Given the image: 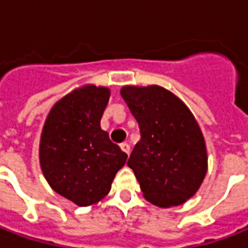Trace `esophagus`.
<instances>
[{"instance_id": "34e87169", "label": "esophagus", "mask_w": 248, "mask_h": 248, "mask_svg": "<svg viewBox=\"0 0 248 248\" xmlns=\"http://www.w3.org/2000/svg\"><path fill=\"white\" fill-rule=\"evenodd\" d=\"M121 150L124 151V153H126L127 155H129V153H130V146L129 143H121Z\"/></svg>"}]
</instances>
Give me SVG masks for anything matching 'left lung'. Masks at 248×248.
Returning a JSON list of instances; mask_svg holds the SVG:
<instances>
[{"label":"left lung","mask_w":248,"mask_h":248,"mask_svg":"<svg viewBox=\"0 0 248 248\" xmlns=\"http://www.w3.org/2000/svg\"><path fill=\"white\" fill-rule=\"evenodd\" d=\"M121 95L138 122L140 140L130 154L143 197L158 207L179 206L198 191L207 151L186 105L165 87L124 86Z\"/></svg>","instance_id":"left-lung-1"}]
</instances>
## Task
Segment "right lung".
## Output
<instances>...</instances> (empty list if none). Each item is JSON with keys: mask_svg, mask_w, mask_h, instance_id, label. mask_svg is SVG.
I'll return each instance as SVG.
<instances>
[{"mask_svg": "<svg viewBox=\"0 0 248 248\" xmlns=\"http://www.w3.org/2000/svg\"><path fill=\"white\" fill-rule=\"evenodd\" d=\"M108 87L86 85L53 106L42 129L40 163L50 187L78 206L105 198L127 159L101 129Z\"/></svg>", "mask_w": 248, "mask_h": 248, "instance_id": "obj_1", "label": "right lung"}]
</instances>
